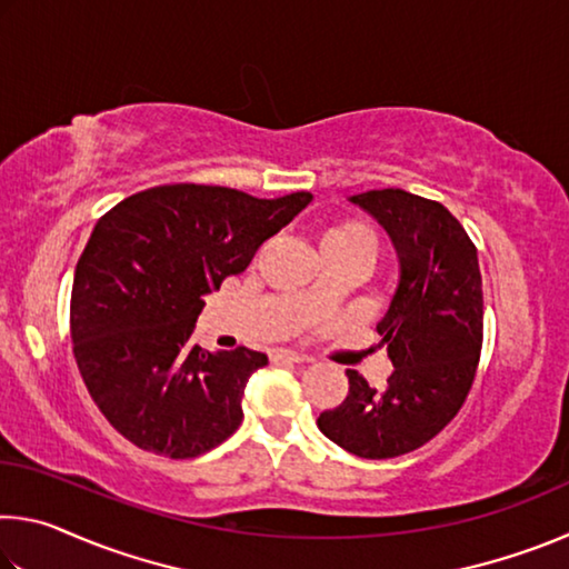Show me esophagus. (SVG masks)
Segmentation results:
<instances>
[{"label":"esophagus","instance_id":"obj_1","mask_svg":"<svg viewBox=\"0 0 569 569\" xmlns=\"http://www.w3.org/2000/svg\"><path fill=\"white\" fill-rule=\"evenodd\" d=\"M273 361L276 363H306L308 359L296 351H273Z\"/></svg>","mask_w":569,"mask_h":569}]
</instances>
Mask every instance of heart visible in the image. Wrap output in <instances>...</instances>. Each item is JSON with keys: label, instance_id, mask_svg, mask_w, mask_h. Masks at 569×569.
<instances>
[{"label": "heart", "instance_id": "b5f03b06", "mask_svg": "<svg viewBox=\"0 0 569 569\" xmlns=\"http://www.w3.org/2000/svg\"><path fill=\"white\" fill-rule=\"evenodd\" d=\"M339 248H363V250H369L371 256H377V236H373L366 226L349 223V220H346V223H336L331 228H326L323 238H321V253L323 250H339ZM319 303H321L319 288H311V291H308L301 301L306 311Z\"/></svg>", "mask_w": 569, "mask_h": 569}]
</instances>
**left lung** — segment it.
Listing matches in <instances>:
<instances>
[{
    "label": "left lung",
    "mask_w": 569,
    "mask_h": 569,
    "mask_svg": "<svg viewBox=\"0 0 569 569\" xmlns=\"http://www.w3.org/2000/svg\"><path fill=\"white\" fill-rule=\"evenodd\" d=\"M351 203L387 228L399 253V288L377 326L393 371L383 389L346 371L349 397L321 413L319 429L356 457L391 459L427 445L465 407L485 339V293L477 246L437 200L383 188Z\"/></svg>",
    "instance_id": "1"
}]
</instances>
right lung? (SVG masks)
I'll return each mask as SVG.
<instances>
[{
    "instance_id": "right-lung-1",
    "label": "right lung",
    "mask_w": 569,
    "mask_h": 569,
    "mask_svg": "<svg viewBox=\"0 0 569 569\" xmlns=\"http://www.w3.org/2000/svg\"><path fill=\"white\" fill-rule=\"evenodd\" d=\"M311 192L263 200L176 182L110 208L74 268L70 333L102 417L134 447L170 459L206 455L243 421V389L268 356L192 346L203 298L246 271L263 240Z\"/></svg>"
}]
</instances>
